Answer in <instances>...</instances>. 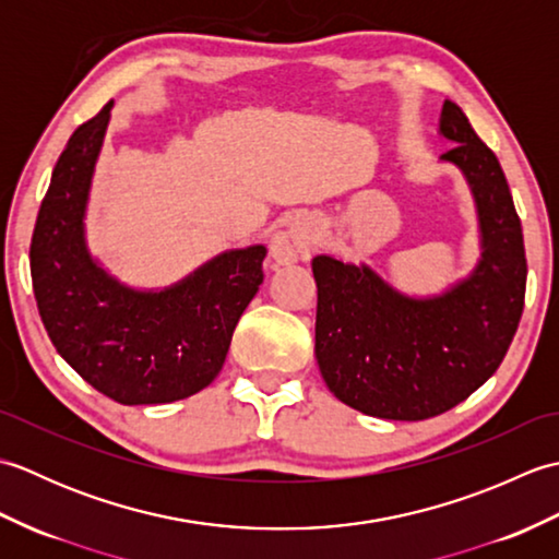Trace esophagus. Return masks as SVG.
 <instances>
[{
    "label": "esophagus",
    "mask_w": 559,
    "mask_h": 559,
    "mask_svg": "<svg viewBox=\"0 0 559 559\" xmlns=\"http://www.w3.org/2000/svg\"><path fill=\"white\" fill-rule=\"evenodd\" d=\"M317 242H319V228L314 223H310V221L293 223L290 228L273 235L271 249H269L271 264L273 266L293 264V261H298L305 254H310L317 247Z\"/></svg>",
    "instance_id": "1"
}]
</instances>
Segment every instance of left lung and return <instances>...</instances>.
<instances>
[{"label": "left lung", "mask_w": 559, "mask_h": 559, "mask_svg": "<svg viewBox=\"0 0 559 559\" xmlns=\"http://www.w3.org/2000/svg\"><path fill=\"white\" fill-rule=\"evenodd\" d=\"M442 160L466 175L480 218L483 257L439 298L396 293L367 266L314 257V355L331 394L365 415L427 420L466 401L512 346L526 295L524 233L495 153L456 103L444 100Z\"/></svg>", "instance_id": "left-lung-1"}]
</instances>
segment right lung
<instances>
[{"instance_id": "obj_1", "label": "right lung", "mask_w": 559, "mask_h": 559, "mask_svg": "<svg viewBox=\"0 0 559 559\" xmlns=\"http://www.w3.org/2000/svg\"><path fill=\"white\" fill-rule=\"evenodd\" d=\"M112 100L71 134L31 240L35 302L57 353L122 406L170 403L209 386L254 298L266 247L233 249L160 293L124 288L91 259L83 211Z\"/></svg>"}]
</instances>
